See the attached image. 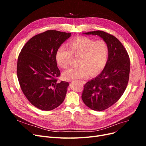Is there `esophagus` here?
<instances>
[{
    "label": "esophagus",
    "instance_id": "esophagus-1",
    "mask_svg": "<svg viewBox=\"0 0 146 146\" xmlns=\"http://www.w3.org/2000/svg\"><path fill=\"white\" fill-rule=\"evenodd\" d=\"M81 82H82L83 83H86L85 81H81Z\"/></svg>",
    "mask_w": 146,
    "mask_h": 146
}]
</instances>
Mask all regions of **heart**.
I'll return each mask as SVG.
<instances>
[{"label": "heart", "mask_w": 146, "mask_h": 146, "mask_svg": "<svg viewBox=\"0 0 146 146\" xmlns=\"http://www.w3.org/2000/svg\"><path fill=\"white\" fill-rule=\"evenodd\" d=\"M69 50L64 45H61L56 51V60L61 68L68 67L72 54L79 56L78 67L64 71L62 76L66 80L86 78L90 75L95 76L105 67L108 56V46L104 40L95 41L92 38L79 36L68 42Z\"/></svg>", "instance_id": "heart-1"}]
</instances>
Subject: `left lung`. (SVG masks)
<instances>
[{"label": "left lung", "mask_w": 146, "mask_h": 146, "mask_svg": "<svg viewBox=\"0 0 146 146\" xmlns=\"http://www.w3.org/2000/svg\"><path fill=\"white\" fill-rule=\"evenodd\" d=\"M98 35L108 46V56L102 72L84 86L82 99L88 107L102 111L117 102L127 88L130 61L124 47L116 37L101 31L84 33Z\"/></svg>", "instance_id": "1"}]
</instances>
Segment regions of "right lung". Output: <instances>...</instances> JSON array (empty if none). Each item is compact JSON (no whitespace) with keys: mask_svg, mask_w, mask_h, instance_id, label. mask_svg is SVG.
<instances>
[{"mask_svg":"<svg viewBox=\"0 0 146 146\" xmlns=\"http://www.w3.org/2000/svg\"><path fill=\"white\" fill-rule=\"evenodd\" d=\"M71 33L48 30L35 35L22 48L17 76L23 93L37 108L51 111L64 101L69 83L57 82L60 75L56 60L58 48Z\"/></svg>","mask_w":146,"mask_h":146,"instance_id":"add662e5","label":"right lung"}]
</instances>
